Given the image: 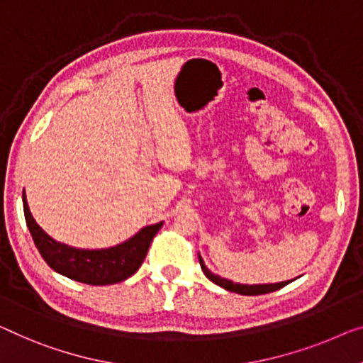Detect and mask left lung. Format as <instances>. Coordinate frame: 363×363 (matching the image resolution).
<instances>
[{
    "label": "left lung",
    "instance_id": "left-lung-1",
    "mask_svg": "<svg viewBox=\"0 0 363 363\" xmlns=\"http://www.w3.org/2000/svg\"><path fill=\"white\" fill-rule=\"evenodd\" d=\"M199 262H200V267H202L203 274L207 275L208 280H212L213 284L220 285L221 289L228 290V291H235V294H240V295H264V294H270V291H275V290H280L282 286H285L286 284H290L291 280H285V282H279V284H267V285H241V284H233L231 280H226V279H221L218 275H215L210 272L205 266L203 259L200 257L199 254Z\"/></svg>",
    "mask_w": 363,
    "mask_h": 363
}]
</instances>
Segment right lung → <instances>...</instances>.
<instances>
[{"label":"right lung","instance_id":"obj_1","mask_svg":"<svg viewBox=\"0 0 363 363\" xmlns=\"http://www.w3.org/2000/svg\"><path fill=\"white\" fill-rule=\"evenodd\" d=\"M23 203L27 228L43 261L65 277L89 285L118 284L133 275L147 257L155 235L163 226V221L145 226L130 240L106 250H77L55 241L35 223L27 207L24 194Z\"/></svg>","mask_w":363,"mask_h":363}]
</instances>
